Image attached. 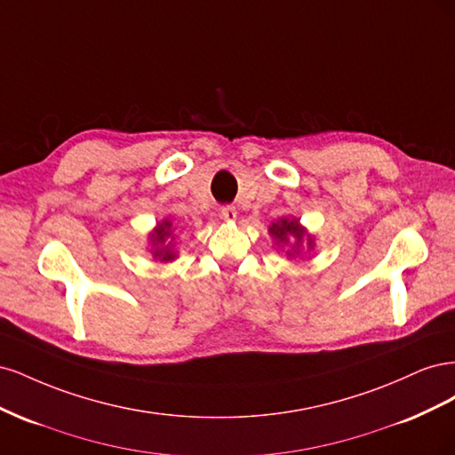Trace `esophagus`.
I'll return each instance as SVG.
<instances>
[{"mask_svg":"<svg viewBox=\"0 0 455 455\" xmlns=\"http://www.w3.org/2000/svg\"><path fill=\"white\" fill-rule=\"evenodd\" d=\"M220 216H222L226 222H235V220H237V209H235V206H231V204L222 206V211H220Z\"/></svg>","mask_w":455,"mask_h":455,"instance_id":"obj_1","label":"esophagus"}]
</instances>
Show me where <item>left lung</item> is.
<instances>
[{
  "label": "left lung",
  "instance_id": "8db88e82",
  "mask_svg": "<svg viewBox=\"0 0 455 455\" xmlns=\"http://www.w3.org/2000/svg\"><path fill=\"white\" fill-rule=\"evenodd\" d=\"M269 235L275 241V249L286 254L288 259L304 258L315 249V235L299 224L296 216H283L269 228Z\"/></svg>",
  "mask_w": 455,
  "mask_h": 455
}]
</instances>
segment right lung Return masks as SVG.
<instances>
[{"label":"right lung","instance_id":"1","mask_svg":"<svg viewBox=\"0 0 455 455\" xmlns=\"http://www.w3.org/2000/svg\"><path fill=\"white\" fill-rule=\"evenodd\" d=\"M148 252L149 256L169 264L178 258V243L174 235V224L169 218H163L156 228L148 233Z\"/></svg>","mask_w":455,"mask_h":455}]
</instances>
